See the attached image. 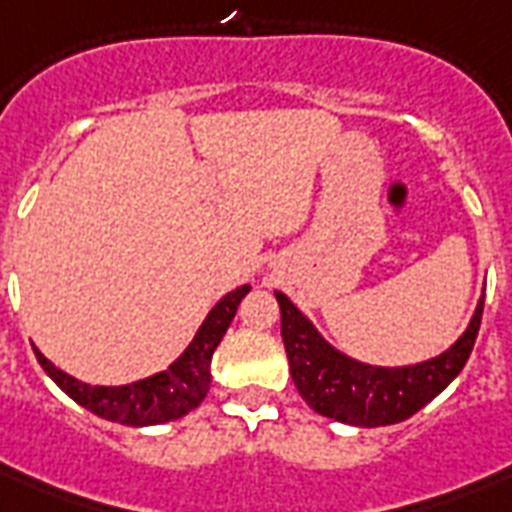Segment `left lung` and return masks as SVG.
<instances>
[{
  "label": "left lung",
  "mask_w": 512,
  "mask_h": 512,
  "mask_svg": "<svg viewBox=\"0 0 512 512\" xmlns=\"http://www.w3.org/2000/svg\"><path fill=\"white\" fill-rule=\"evenodd\" d=\"M276 300L281 308V340L287 348L289 372L305 404L324 417L358 428L409 420L414 412H420L422 406L433 401L468 364L484 313L481 297L465 335L438 358L385 369L361 364L329 348L311 321L287 297L276 292Z\"/></svg>",
  "instance_id": "obj_1"
}]
</instances>
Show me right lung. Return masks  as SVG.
<instances>
[{
    "instance_id": "right-lung-1",
    "label": "right lung",
    "mask_w": 512,
    "mask_h": 512,
    "mask_svg": "<svg viewBox=\"0 0 512 512\" xmlns=\"http://www.w3.org/2000/svg\"><path fill=\"white\" fill-rule=\"evenodd\" d=\"M249 287H239L228 292L220 303L209 311L201 329L196 332L193 342L188 345L183 356L164 372L146 377V380L132 382V385H119V388H103V385H87L79 382L71 374L60 372L47 358L34 350L36 361L42 369L58 382L60 390H66L76 404L90 409L103 420L130 425V428H143V425H162V422L177 420L204 401L212 382L209 364L212 353L223 340L225 329L236 316V308L244 300Z\"/></svg>"
}]
</instances>
